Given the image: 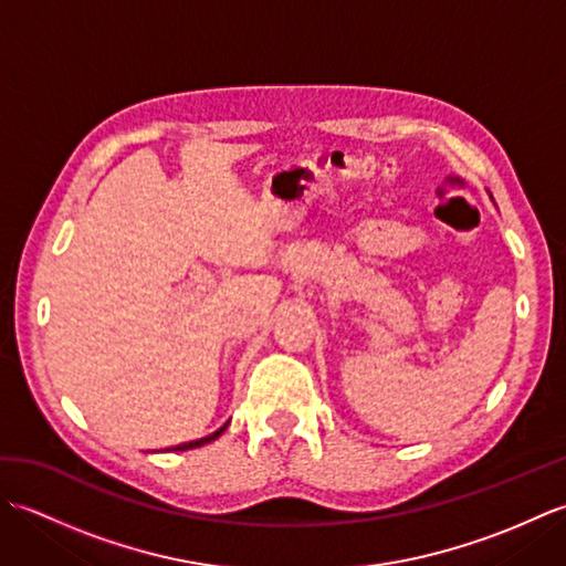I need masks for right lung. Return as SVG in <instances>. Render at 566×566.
Returning <instances> with one entry per match:
<instances>
[{
	"label": "right lung",
	"mask_w": 566,
	"mask_h": 566,
	"mask_svg": "<svg viewBox=\"0 0 566 566\" xmlns=\"http://www.w3.org/2000/svg\"><path fill=\"white\" fill-rule=\"evenodd\" d=\"M228 423H231V420H226V426H221L219 430L211 432V436H207V438H201V440H191V442H182V444H177V448H170V450H191V448H201V444H207V442H211V440L219 438L221 432L228 428Z\"/></svg>",
	"instance_id": "add662e5"
}]
</instances>
